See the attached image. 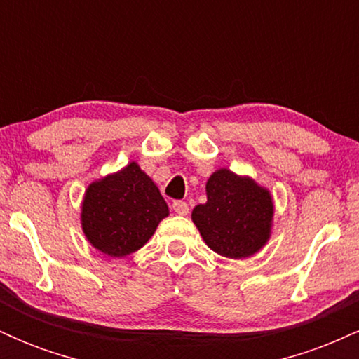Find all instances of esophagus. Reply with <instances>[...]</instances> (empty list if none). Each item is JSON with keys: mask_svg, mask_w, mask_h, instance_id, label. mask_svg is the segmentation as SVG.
<instances>
[{"mask_svg": "<svg viewBox=\"0 0 359 359\" xmlns=\"http://www.w3.org/2000/svg\"><path fill=\"white\" fill-rule=\"evenodd\" d=\"M172 209H174L175 214H179V216H187L189 214V205L187 203H184V201H175V203L172 204Z\"/></svg>", "mask_w": 359, "mask_h": 359, "instance_id": "34e87169", "label": "esophagus"}]
</instances>
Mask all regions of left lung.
<instances>
[{"mask_svg": "<svg viewBox=\"0 0 359 359\" xmlns=\"http://www.w3.org/2000/svg\"><path fill=\"white\" fill-rule=\"evenodd\" d=\"M208 203L192 211V222L212 251L226 258L253 257L271 236L275 204L270 191L250 175L217 168L205 182Z\"/></svg>", "mask_w": 359, "mask_h": 359, "instance_id": "obj_1", "label": "left lung"}]
</instances>
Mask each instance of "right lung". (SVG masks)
Segmentation results:
<instances>
[{"instance_id": "right-lung-1", "label": "right lung", "mask_w": 359, "mask_h": 359, "mask_svg": "<svg viewBox=\"0 0 359 359\" xmlns=\"http://www.w3.org/2000/svg\"><path fill=\"white\" fill-rule=\"evenodd\" d=\"M167 216L168 205L158 187L137 162L90 182L81 204L86 240L111 258L145 246Z\"/></svg>"}]
</instances>
